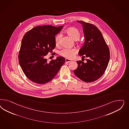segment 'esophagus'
Returning a JSON list of instances; mask_svg holds the SVG:
<instances>
[{
  "label": "esophagus",
  "instance_id": "1",
  "mask_svg": "<svg viewBox=\"0 0 129 129\" xmlns=\"http://www.w3.org/2000/svg\"><path fill=\"white\" fill-rule=\"evenodd\" d=\"M71 60H70V59H66V62H71Z\"/></svg>",
  "mask_w": 129,
  "mask_h": 129
}]
</instances>
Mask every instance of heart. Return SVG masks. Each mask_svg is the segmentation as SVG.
<instances>
[{
  "mask_svg": "<svg viewBox=\"0 0 129 129\" xmlns=\"http://www.w3.org/2000/svg\"><path fill=\"white\" fill-rule=\"evenodd\" d=\"M66 32L68 35L72 38L75 40H78L81 34L78 29L75 27H70L66 30ZM61 35L57 34L55 37V43L56 45H58L61 38ZM77 53V50L75 48H63L60 50L59 54L64 57L69 59H72L74 57L75 55Z\"/></svg>",
  "mask_w": 129,
  "mask_h": 129,
  "instance_id": "obj_1",
  "label": "heart"
}]
</instances>
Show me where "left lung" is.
I'll list each match as a JSON object with an SVG mask.
<instances>
[{
  "mask_svg": "<svg viewBox=\"0 0 129 129\" xmlns=\"http://www.w3.org/2000/svg\"><path fill=\"white\" fill-rule=\"evenodd\" d=\"M83 28L85 42L78 54L82 58L87 57L86 62L77 61L78 67L74 71L79 79L91 83L99 79L108 67L110 54L103 35L95 25L77 21Z\"/></svg>",
  "mask_w": 129,
  "mask_h": 129,
  "instance_id": "obj_1",
  "label": "left lung"
}]
</instances>
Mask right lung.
I'll list each match as a JSON object with an SVG mask.
<instances>
[{"label":"right lung","instance_id":"1","mask_svg":"<svg viewBox=\"0 0 129 129\" xmlns=\"http://www.w3.org/2000/svg\"><path fill=\"white\" fill-rule=\"evenodd\" d=\"M62 27V25L38 26L27 32L23 38L18 61L25 75L34 83H48L65 62V58L62 56L57 57L49 62L45 58L55 48V36Z\"/></svg>","mask_w":129,"mask_h":129}]
</instances>
